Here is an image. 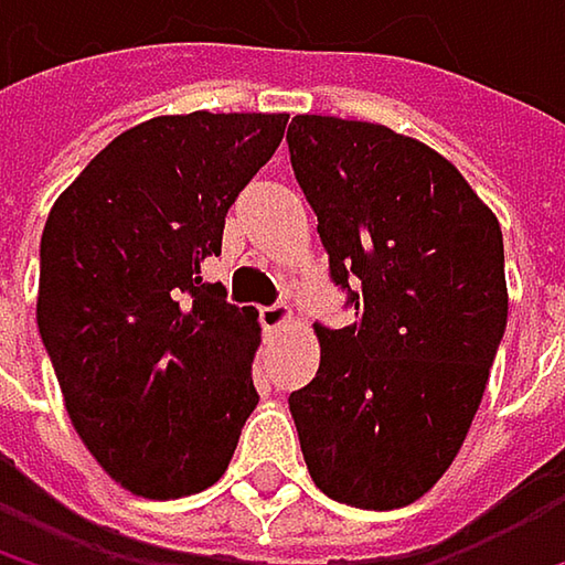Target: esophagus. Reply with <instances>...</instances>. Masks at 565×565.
I'll use <instances>...</instances> for the list:
<instances>
[{
  "instance_id": "34e87169",
  "label": "esophagus",
  "mask_w": 565,
  "mask_h": 565,
  "mask_svg": "<svg viewBox=\"0 0 565 565\" xmlns=\"http://www.w3.org/2000/svg\"><path fill=\"white\" fill-rule=\"evenodd\" d=\"M258 320H262V327L271 333V330H281V327H287V323L294 320V310H290L287 300H281V303L262 307V310H258Z\"/></svg>"
}]
</instances>
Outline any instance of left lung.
I'll use <instances>...</instances> for the list:
<instances>
[{"label":"left lung","instance_id":"obj_1","mask_svg":"<svg viewBox=\"0 0 565 565\" xmlns=\"http://www.w3.org/2000/svg\"><path fill=\"white\" fill-rule=\"evenodd\" d=\"M287 147L356 310L343 330L313 327L320 370L287 398L300 451L327 498L405 508L448 471L488 390L504 235L438 150L383 124L297 114Z\"/></svg>","mask_w":565,"mask_h":565}]
</instances>
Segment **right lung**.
<instances>
[{"label":"right lung","mask_w":565,"mask_h":565,"mask_svg":"<svg viewBox=\"0 0 565 565\" xmlns=\"http://www.w3.org/2000/svg\"><path fill=\"white\" fill-rule=\"evenodd\" d=\"M287 114H170L114 137L42 232L39 333L74 431L150 501L212 488L258 393V310L202 281L225 212L281 147Z\"/></svg>","instance_id":"right-lung-1"}]
</instances>
